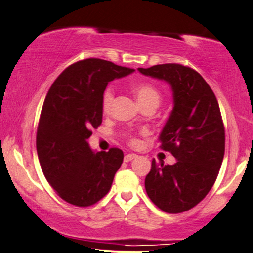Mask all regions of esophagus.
Returning a JSON list of instances; mask_svg holds the SVG:
<instances>
[{"label": "esophagus", "mask_w": 253, "mask_h": 253, "mask_svg": "<svg viewBox=\"0 0 253 253\" xmlns=\"http://www.w3.org/2000/svg\"><path fill=\"white\" fill-rule=\"evenodd\" d=\"M134 158H137V155H134V153H129V155H126L124 157V162L126 163H129L131 160H133Z\"/></svg>", "instance_id": "34e87169"}]
</instances>
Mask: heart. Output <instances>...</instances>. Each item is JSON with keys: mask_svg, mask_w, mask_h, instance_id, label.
Masks as SVG:
<instances>
[{"mask_svg": "<svg viewBox=\"0 0 253 253\" xmlns=\"http://www.w3.org/2000/svg\"><path fill=\"white\" fill-rule=\"evenodd\" d=\"M133 93L136 95L137 100H138V103L140 106H143V104H146V103L159 104V101H160L159 91L157 90L153 86H151V84H136V86L133 87ZM113 100H114L113 88H107L102 98V107L104 111H108L110 109Z\"/></svg>", "mask_w": 253, "mask_h": 253, "instance_id": "obj_1", "label": "heart"}]
</instances>
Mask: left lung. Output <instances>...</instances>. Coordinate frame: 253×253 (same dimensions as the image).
<instances>
[{
    "label": "left lung",
    "instance_id": "1",
    "mask_svg": "<svg viewBox=\"0 0 253 253\" xmlns=\"http://www.w3.org/2000/svg\"><path fill=\"white\" fill-rule=\"evenodd\" d=\"M170 86L173 109L159 134L160 147L176 159L173 165L152 160L145 178L147 195L158 208L178 214L205 199L224 157L225 134L218 102L198 72L179 64L138 68Z\"/></svg>",
    "mask_w": 253,
    "mask_h": 253
}]
</instances>
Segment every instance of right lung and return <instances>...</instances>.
Returning <instances> with one entry per match:
<instances>
[{
  "label": "right lung",
  "instance_id": "add662e5",
  "mask_svg": "<svg viewBox=\"0 0 253 253\" xmlns=\"http://www.w3.org/2000/svg\"><path fill=\"white\" fill-rule=\"evenodd\" d=\"M132 72L102 59H86L67 67L48 90L37 130L38 159L48 183L71 205L100 201L122 165V150L95 152L87 139L102 123L108 83Z\"/></svg>",
  "mask_w": 253,
  "mask_h": 253
}]
</instances>
